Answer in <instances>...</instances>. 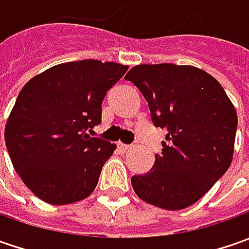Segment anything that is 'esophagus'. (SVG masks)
I'll list each match as a JSON object with an SVG mask.
<instances>
[{"label": "esophagus", "instance_id": "obj_1", "mask_svg": "<svg viewBox=\"0 0 249 249\" xmlns=\"http://www.w3.org/2000/svg\"><path fill=\"white\" fill-rule=\"evenodd\" d=\"M119 148L123 149V151H129V149H131V145H129V144H122V142H120Z\"/></svg>", "mask_w": 249, "mask_h": 249}]
</instances>
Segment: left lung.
<instances>
[{"instance_id": "obj_1", "label": "left lung", "mask_w": 249, "mask_h": 249, "mask_svg": "<svg viewBox=\"0 0 249 249\" xmlns=\"http://www.w3.org/2000/svg\"><path fill=\"white\" fill-rule=\"evenodd\" d=\"M124 79L148 102L154 126L167 130L152 169L131 177L136 194L169 211L193 205L231 163L233 104L215 77L194 66L139 65Z\"/></svg>"}]
</instances>
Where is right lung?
Returning a JSON list of instances; mask_svg holds the SVG:
<instances>
[{
    "label": "right lung",
    "mask_w": 249,
    "mask_h": 249,
    "mask_svg": "<svg viewBox=\"0 0 249 249\" xmlns=\"http://www.w3.org/2000/svg\"><path fill=\"white\" fill-rule=\"evenodd\" d=\"M127 66L84 59L50 68L19 92L5 127L16 173L53 205L84 199L116 148L87 131L101 123L102 101Z\"/></svg>",
    "instance_id": "right-lung-1"
}]
</instances>
